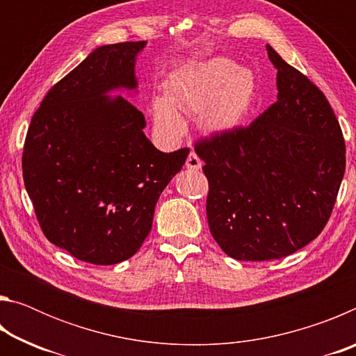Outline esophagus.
<instances>
[{"instance_id": "esophagus-1", "label": "esophagus", "mask_w": 356, "mask_h": 356, "mask_svg": "<svg viewBox=\"0 0 356 356\" xmlns=\"http://www.w3.org/2000/svg\"><path fill=\"white\" fill-rule=\"evenodd\" d=\"M185 166L188 168V170L200 171V170H201V166H202V161H201L200 156H197L195 152H190V154H188V156H186Z\"/></svg>"}]
</instances>
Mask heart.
<instances>
[{"instance_id":"obj_1","label":"heart","mask_w":356,"mask_h":356,"mask_svg":"<svg viewBox=\"0 0 356 356\" xmlns=\"http://www.w3.org/2000/svg\"><path fill=\"white\" fill-rule=\"evenodd\" d=\"M252 91L254 81L248 70L236 69L227 59H209L170 78L166 99L159 97L152 104L154 120L172 135L184 130L179 113L200 114L201 124L209 130L231 127L243 116Z\"/></svg>"}]
</instances>
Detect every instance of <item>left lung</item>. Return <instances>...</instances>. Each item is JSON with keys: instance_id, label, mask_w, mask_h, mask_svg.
<instances>
[{"instance_id": "1", "label": "left lung", "mask_w": 356, "mask_h": 356, "mask_svg": "<svg viewBox=\"0 0 356 356\" xmlns=\"http://www.w3.org/2000/svg\"><path fill=\"white\" fill-rule=\"evenodd\" d=\"M278 100L246 127L195 143L209 180L207 221L237 261L292 254L323 231L346 171V141L325 94L267 45Z\"/></svg>"}]
</instances>
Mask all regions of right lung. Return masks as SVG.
Here are the masks:
<instances>
[{
	"label": "right lung",
	"instance_id": "obj_1",
	"mask_svg": "<svg viewBox=\"0 0 356 356\" xmlns=\"http://www.w3.org/2000/svg\"><path fill=\"white\" fill-rule=\"evenodd\" d=\"M144 45L99 47L47 92L28 127L22 170L39 226L83 262L111 265L140 250L161 191L190 152H160L144 135L143 113L105 95L136 88Z\"/></svg>",
	"mask_w": 356,
	"mask_h": 356
}]
</instances>
